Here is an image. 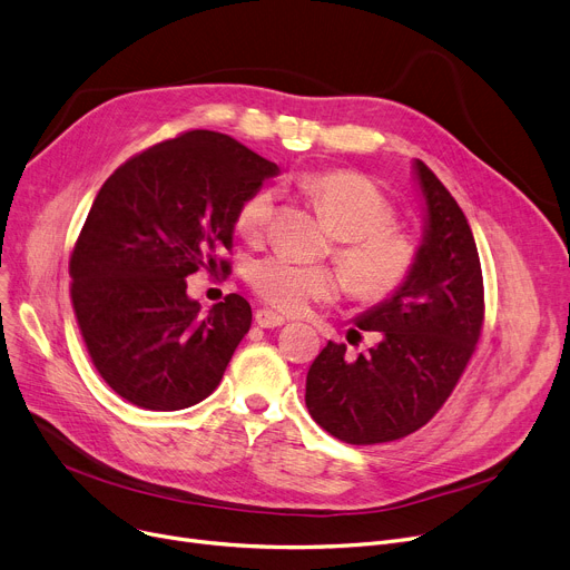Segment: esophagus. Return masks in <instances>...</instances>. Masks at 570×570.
Segmentation results:
<instances>
[{
  "label": "esophagus",
  "instance_id": "34e87169",
  "mask_svg": "<svg viewBox=\"0 0 570 570\" xmlns=\"http://www.w3.org/2000/svg\"><path fill=\"white\" fill-rule=\"evenodd\" d=\"M254 321H256V325H261V327H279V325L286 323V318L279 316V314H275L273 309H256Z\"/></svg>",
  "mask_w": 570,
  "mask_h": 570
}]
</instances>
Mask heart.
I'll list each match as a JSON object with an SVG mask.
<instances>
[{
    "label": "heart",
    "mask_w": 570,
    "mask_h": 570,
    "mask_svg": "<svg viewBox=\"0 0 570 570\" xmlns=\"http://www.w3.org/2000/svg\"><path fill=\"white\" fill-rule=\"evenodd\" d=\"M303 189L318 215L340 237L335 258L357 297L381 301L393 295L413 273L417 249L393 226L395 207L365 177L348 170H321L303 177ZM277 209L273 189L254 191L237 209L235 226L247 243H261ZM249 284L261 301L286 314H305L314 303H331L340 277L331 267L301 265L286 256H265L249 267Z\"/></svg>",
    "instance_id": "1"
}]
</instances>
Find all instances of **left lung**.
<instances>
[{"instance_id":"1","label":"left lung","mask_w":570,"mask_h":570,"mask_svg":"<svg viewBox=\"0 0 570 570\" xmlns=\"http://www.w3.org/2000/svg\"><path fill=\"white\" fill-rule=\"evenodd\" d=\"M413 170L425 198L415 267L391 297L355 318L379 342L355 361L346 357V344L327 342L307 372L312 417L353 445L395 441L428 425L483 331V273L469 222L421 159Z\"/></svg>"}]
</instances>
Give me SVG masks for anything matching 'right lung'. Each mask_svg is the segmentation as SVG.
I'll return each instance as SVG.
<instances>
[{"label":"right lung","mask_w":570,"mask_h":570,"mask_svg":"<svg viewBox=\"0 0 570 570\" xmlns=\"http://www.w3.org/2000/svg\"><path fill=\"white\" fill-rule=\"evenodd\" d=\"M267 161L217 131H187L147 147L99 189L69 261L71 303L87 353L112 391L149 411L203 402L249 333L252 307L228 293L207 314L187 277L233 247L237 209L267 177Z\"/></svg>","instance_id":"1"}]
</instances>
